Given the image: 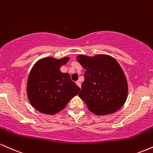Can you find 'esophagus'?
<instances>
[{
    "instance_id": "esophagus-1",
    "label": "esophagus",
    "mask_w": 153,
    "mask_h": 153,
    "mask_svg": "<svg viewBox=\"0 0 153 153\" xmlns=\"http://www.w3.org/2000/svg\"><path fill=\"white\" fill-rule=\"evenodd\" d=\"M76 84H77V85H78V86L80 87V88L81 87V83H80V82L79 81V80H78V81H76Z\"/></svg>"
}]
</instances>
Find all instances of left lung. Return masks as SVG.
I'll list each match as a JSON object with an SVG mask.
<instances>
[{"mask_svg": "<svg viewBox=\"0 0 153 153\" xmlns=\"http://www.w3.org/2000/svg\"><path fill=\"white\" fill-rule=\"evenodd\" d=\"M77 59L86 70L78 96L89 111L105 116L120 109L127 101L128 83L117 59L108 54H78Z\"/></svg>", "mask_w": 153, "mask_h": 153, "instance_id": "left-lung-1", "label": "left lung"}]
</instances>
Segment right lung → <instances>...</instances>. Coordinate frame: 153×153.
<instances>
[{"label":"right lung","mask_w":153,"mask_h":153,"mask_svg":"<svg viewBox=\"0 0 153 153\" xmlns=\"http://www.w3.org/2000/svg\"><path fill=\"white\" fill-rule=\"evenodd\" d=\"M69 57L42 58L31 68L27 80L26 92L30 103L36 110L45 114L54 115L64 109L70 100L80 91L68 73L60 68Z\"/></svg>","instance_id":"obj_1"}]
</instances>
